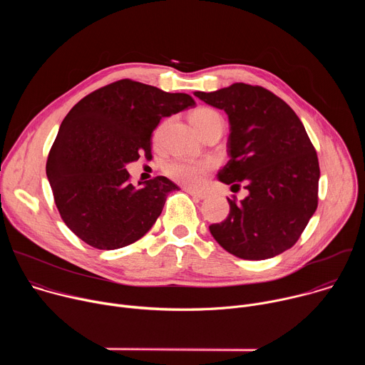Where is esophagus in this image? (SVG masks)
Segmentation results:
<instances>
[{"mask_svg": "<svg viewBox=\"0 0 365 365\" xmlns=\"http://www.w3.org/2000/svg\"><path fill=\"white\" fill-rule=\"evenodd\" d=\"M185 192H187L190 196H195V197H197V199H206V197H207V193H205V192H197V190L190 189V187H185Z\"/></svg>", "mask_w": 365, "mask_h": 365, "instance_id": "esophagus-1", "label": "esophagus"}]
</instances>
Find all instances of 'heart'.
Segmentation results:
<instances>
[{"label":"heart","instance_id":"obj_1","mask_svg":"<svg viewBox=\"0 0 365 365\" xmlns=\"http://www.w3.org/2000/svg\"><path fill=\"white\" fill-rule=\"evenodd\" d=\"M192 123L195 127L203 134L205 131L211 128H224V118L222 115L207 107H200L195 110L190 115ZM162 131V127L155 131V137H158ZM214 170V163L211 160H189V159H175L165 165L163 172L168 178H170L173 182L183 185L186 187L197 189L200 187L207 175Z\"/></svg>","mask_w":365,"mask_h":365}]
</instances>
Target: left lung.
<instances>
[{
	"label": "left lung",
	"instance_id": "1",
	"mask_svg": "<svg viewBox=\"0 0 365 365\" xmlns=\"http://www.w3.org/2000/svg\"><path fill=\"white\" fill-rule=\"evenodd\" d=\"M230 120V162L221 182L250 195L227 197L230 214L210 225L228 252L266 259L292 248L318 207L319 162L302 121L287 103L258 85L232 83L215 92H195ZM231 186V187H232Z\"/></svg>",
	"mask_w": 365,
	"mask_h": 365
}]
</instances>
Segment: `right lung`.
<instances>
[{
  "mask_svg": "<svg viewBox=\"0 0 365 365\" xmlns=\"http://www.w3.org/2000/svg\"><path fill=\"white\" fill-rule=\"evenodd\" d=\"M195 101L131 79L102 86L68 113L48 151L46 175L68 228L98 250L140 240L178 185L165 176L134 186L127 163L151 154V133Z\"/></svg>",
  "mask_w": 365,
  "mask_h": 365,
  "instance_id": "obj_1",
  "label": "right lung"
}]
</instances>
